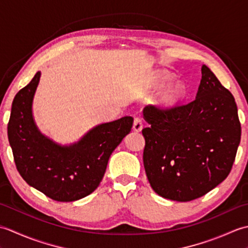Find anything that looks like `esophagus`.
<instances>
[{"mask_svg":"<svg viewBox=\"0 0 248 248\" xmlns=\"http://www.w3.org/2000/svg\"><path fill=\"white\" fill-rule=\"evenodd\" d=\"M141 129H143V120L140 117H135L133 123V130L136 131V132H140Z\"/></svg>","mask_w":248,"mask_h":248,"instance_id":"1","label":"esophagus"}]
</instances>
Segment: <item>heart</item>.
<instances>
[{
    "instance_id": "heart-1",
    "label": "heart",
    "mask_w": 248,
    "mask_h": 248,
    "mask_svg": "<svg viewBox=\"0 0 248 248\" xmlns=\"http://www.w3.org/2000/svg\"><path fill=\"white\" fill-rule=\"evenodd\" d=\"M167 80H170V77L163 76L161 78L162 82H166ZM183 93L184 88L181 83H172L165 89H163L159 98H157V101H159V103L163 105V107H172V105H175L178 101H180V99L183 96Z\"/></svg>"
}]
</instances>
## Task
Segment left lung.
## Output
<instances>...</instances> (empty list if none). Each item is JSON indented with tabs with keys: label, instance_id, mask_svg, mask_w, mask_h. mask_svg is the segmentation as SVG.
<instances>
[{
	"label": "left lung",
	"instance_id": "1",
	"mask_svg": "<svg viewBox=\"0 0 248 248\" xmlns=\"http://www.w3.org/2000/svg\"><path fill=\"white\" fill-rule=\"evenodd\" d=\"M202 73L193 101L144 108L150 124L141 131L147 178L156 194L177 202L202 197L223 182L241 140L233 96L205 65Z\"/></svg>",
	"mask_w": 248,
	"mask_h": 248
}]
</instances>
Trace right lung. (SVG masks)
<instances>
[{
    "label": "right lung",
    "instance_id": "right-lung-1",
    "mask_svg": "<svg viewBox=\"0 0 248 248\" xmlns=\"http://www.w3.org/2000/svg\"><path fill=\"white\" fill-rule=\"evenodd\" d=\"M40 72L16 94L7 125L16 167L26 183L56 202H75L93 193L110 155L133 124L131 116L97 125L78 143L60 146L41 134L31 115Z\"/></svg>",
    "mask_w": 248,
    "mask_h": 248
}]
</instances>
